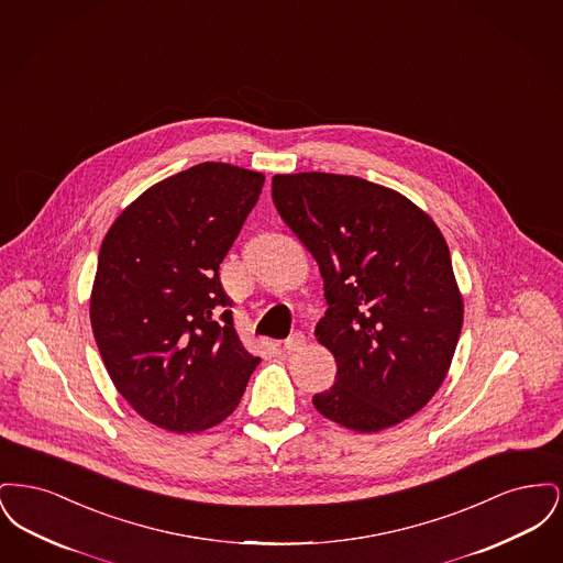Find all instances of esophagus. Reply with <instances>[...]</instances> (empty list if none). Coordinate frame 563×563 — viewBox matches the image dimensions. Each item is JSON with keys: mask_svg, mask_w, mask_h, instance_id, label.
I'll use <instances>...</instances> for the list:
<instances>
[{"mask_svg": "<svg viewBox=\"0 0 563 563\" xmlns=\"http://www.w3.org/2000/svg\"><path fill=\"white\" fill-rule=\"evenodd\" d=\"M303 344H306L303 333H301V331H295L291 338L285 340V346H283V349L287 350V352H295V350L303 349Z\"/></svg>", "mask_w": 563, "mask_h": 563, "instance_id": "obj_1", "label": "esophagus"}]
</instances>
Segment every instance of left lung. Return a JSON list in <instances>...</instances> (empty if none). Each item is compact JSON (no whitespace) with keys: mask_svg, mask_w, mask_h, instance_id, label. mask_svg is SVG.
<instances>
[{"mask_svg":"<svg viewBox=\"0 0 563 563\" xmlns=\"http://www.w3.org/2000/svg\"><path fill=\"white\" fill-rule=\"evenodd\" d=\"M272 198L324 280L329 308L314 335L338 375L314 407L356 432L399 424L432 399L454 358L464 306L448 242L402 194L361 177L274 175Z\"/></svg>","mask_w":563,"mask_h":563,"instance_id":"8db88e82","label":"left lung"}]
</instances>
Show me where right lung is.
Wrapping results in <instances>:
<instances>
[{"label": "right lung", "mask_w": 563, "mask_h": 563, "mask_svg": "<svg viewBox=\"0 0 563 563\" xmlns=\"http://www.w3.org/2000/svg\"><path fill=\"white\" fill-rule=\"evenodd\" d=\"M264 181L241 166L196 164L143 191L103 239L92 333L118 393L161 429L223 422L262 361L242 346L219 264Z\"/></svg>", "instance_id": "1"}]
</instances>
